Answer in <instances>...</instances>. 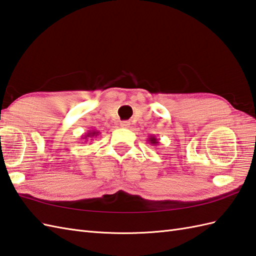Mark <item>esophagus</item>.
Returning a JSON list of instances; mask_svg holds the SVG:
<instances>
[{"mask_svg": "<svg viewBox=\"0 0 256 256\" xmlns=\"http://www.w3.org/2000/svg\"><path fill=\"white\" fill-rule=\"evenodd\" d=\"M121 126H122V128H128V126H130V122H128V121H122V122H121Z\"/></svg>", "mask_w": 256, "mask_h": 256, "instance_id": "1", "label": "esophagus"}]
</instances>
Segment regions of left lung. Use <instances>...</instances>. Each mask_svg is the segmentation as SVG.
<instances>
[{
  "mask_svg": "<svg viewBox=\"0 0 256 256\" xmlns=\"http://www.w3.org/2000/svg\"><path fill=\"white\" fill-rule=\"evenodd\" d=\"M147 142H150V144L152 145V146H157L159 144V140L156 138L155 135H150V138H147Z\"/></svg>",
  "mask_w": 256,
  "mask_h": 256,
  "instance_id": "left-lung-1",
  "label": "left lung"
}]
</instances>
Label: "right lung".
<instances>
[{
  "instance_id": "obj_1",
  "label": "right lung",
  "mask_w": 256,
  "mask_h": 256,
  "mask_svg": "<svg viewBox=\"0 0 256 256\" xmlns=\"http://www.w3.org/2000/svg\"><path fill=\"white\" fill-rule=\"evenodd\" d=\"M99 134H100L99 130H88V132L84 136H82V140H84L85 142H87L88 140H94V138H96Z\"/></svg>"
}]
</instances>
